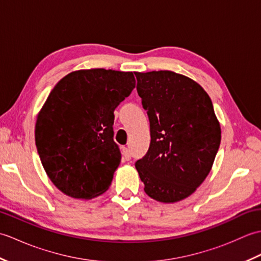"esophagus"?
Masks as SVG:
<instances>
[{
	"label": "esophagus",
	"instance_id": "34e87169",
	"mask_svg": "<svg viewBox=\"0 0 261 261\" xmlns=\"http://www.w3.org/2000/svg\"><path fill=\"white\" fill-rule=\"evenodd\" d=\"M122 156H123V159L124 160H130L131 159V152H130V150L127 148H123L122 149Z\"/></svg>",
	"mask_w": 261,
	"mask_h": 261
}]
</instances>
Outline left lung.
Wrapping results in <instances>:
<instances>
[{"label": "left lung", "instance_id": "obj_1", "mask_svg": "<svg viewBox=\"0 0 261 261\" xmlns=\"http://www.w3.org/2000/svg\"><path fill=\"white\" fill-rule=\"evenodd\" d=\"M150 122V146L136 168L148 196L163 203L188 197L206 178L221 127L203 87L170 70L135 73Z\"/></svg>", "mask_w": 261, "mask_h": 261}]
</instances>
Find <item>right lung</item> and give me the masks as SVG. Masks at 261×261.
<instances>
[{
  "instance_id": "add662e5",
  "label": "right lung",
  "mask_w": 261,
  "mask_h": 261,
  "mask_svg": "<svg viewBox=\"0 0 261 261\" xmlns=\"http://www.w3.org/2000/svg\"><path fill=\"white\" fill-rule=\"evenodd\" d=\"M136 87L132 71L94 68L66 75L36 122V146L53 184L91 199L108 191L121 162L113 140L114 110Z\"/></svg>"
}]
</instances>
